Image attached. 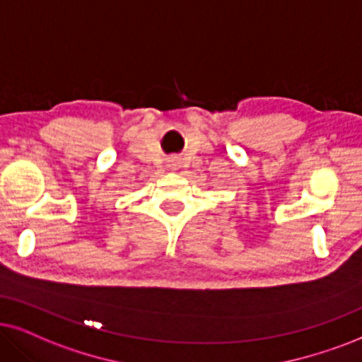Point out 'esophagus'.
Returning <instances> with one entry per match:
<instances>
[{
  "label": "esophagus",
  "instance_id": "34e87169",
  "mask_svg": "<svg viewBox=\"0 0 362 362\" xmlns=\"http://www.w3.org/2000/svg\"><path fill=\"white\" fill-rule=\"evenodd\" d=\"M170 165H172V168H178L180 167V162H178V160H172Z\"/></svg>",
  "mask_w": 362,
  "mask_h": 362
}]
</instances>
